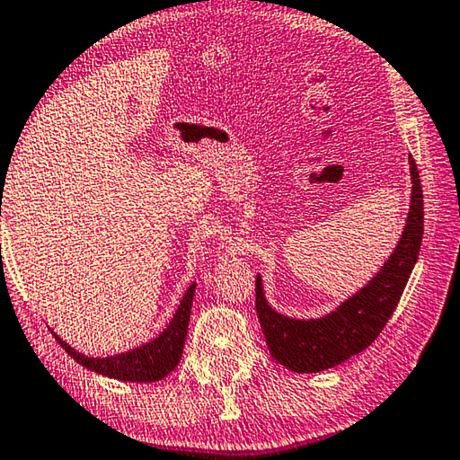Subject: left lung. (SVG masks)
Wrapping results in <instances>:
<instances>
[{
	"mask_svg": "<svg viewBox=\"0 0 460 460\" xmlns=\"http://www.w3.org/2000/svg\"><path fill=\"white\" fill-rule=\"evenodd\" d=\"M411 197L398 245L359 292L318 318H292L270 306L261 274L255 276V310L274 359L294 373H318L367 349L384 331L414 270L424 233V199L410 155Z\"/></svg>",
	"mask_w": 460,
	"mask_h": 460,
	"instance_id": "left-lung-1",
	"label": "left lung"
}]
</instances>
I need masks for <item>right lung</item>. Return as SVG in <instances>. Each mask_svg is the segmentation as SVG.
I'll use <instances>...</instances> for the list:
<instances>
[{
  "instance_id": "right-lung-1",
  "label": "right lung",
  "mask_w": 460,
  "mask_h": 460,
  "mask_svg": "<svg viewBox=\"0 0 460 460\" xmlns=\"http://www.w3.org/2000/svg\"><path fill=\"white\" fill-rule=\"evenodd\" d=\"M194 288H197L194 282L186 288L181 305H178L174 316L170 318L164 331H160V334H155L152 341L144 342V345L129 349V351L107 357H91L76 351L54 331L52 334L76 363L99 373V376L119 381H134V384H152V381H160L170 376L176 369V365L181 363L186 332H189Z\"/></svg>"
}]
</instances>
